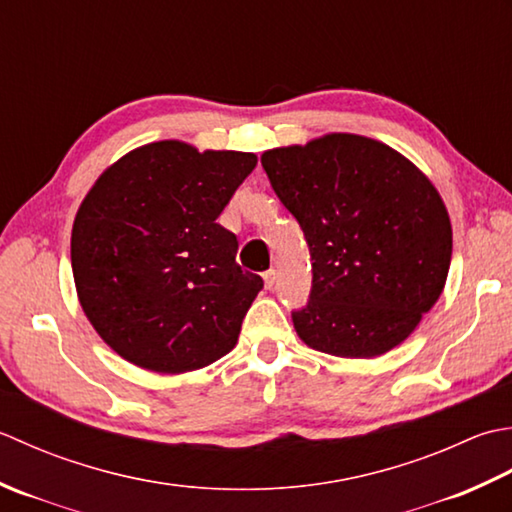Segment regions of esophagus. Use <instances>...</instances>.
I'll use <instances>...</instances> for the list:
<instances>
[{
    "instance_id": "esophagus-1",
    "label": "esophagus",
    "mask_w": 512,
    "mask_h": 512,
    "mask_svg": "<svg viewBox=\"0 0 512 512\" xmlns=\"http://www.w3.org/2000/svg\"><path fill=\"white\" fill-rule=\"evenodd\" d=\"M263 280H265V287L267 289H274V285H276V269L263 271Z\"/></svg>"
}]
</instances>
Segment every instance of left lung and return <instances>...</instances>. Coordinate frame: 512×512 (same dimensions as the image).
<instances>
[{
    "instance_id": "1",
    "label": "left lung",
    "mask_w": 512,
    "mask_h": 512,
    "mask_svg": "<svg viewBox=\"0 0 512 512\" xmlns=\"http://www.w3.org/2000/svg\"><path fill=\"white\" fill-rule=\"evenodd\" d=\"M260 163L314 260L307 305L291 311L300 340L338 358L398 347L451 265V218L433 183L389 145L344 132L267 150Z\"/></svg>"
}]
</instances>
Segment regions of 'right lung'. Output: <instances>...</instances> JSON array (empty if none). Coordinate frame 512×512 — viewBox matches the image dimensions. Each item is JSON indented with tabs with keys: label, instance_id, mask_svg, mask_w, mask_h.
Here are the masks:
<instances>
[{
	"label": "right lung",
	"instance_id": "1",
	"mask_svg": "<svg viewBox=\"0 0 512 512\" xmlns=\"http://www.w3.org/2000/svg\"><path fill=\"white\" fill-rule=\"evenodd\" d=\"M256 154L156 141L103 172L77 212L72 276L103 342L156 373L207 367L234 349L263 278L236 263L216 223Z\"/></svg>",
	"mask_w": 512,
	"mask_h": 512
}]
</instances>
